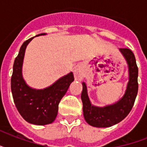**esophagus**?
<instances>
[{"label": "esophagus", "instance_id": "esophagus-1", "mask_svg": "<svg viewBox=\"0 0 147 147\" xmlns=\"http://www.w3.org/2000/svg\"><path fill=\"white\" fill-rule=\"evenodd\" d=\"M74 76H75V78L76 80H82L84 77V74H83L82 71L81 70L79 67H76L74 69Z\"/></svg>", "mask_w": 147, "mask_h": 147}]
</instances>
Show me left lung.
Listing matches in <instances>:
<instances>
[{
    "instance_id": "1",
    "label": "left lung",
    "mask_w": 147,
    "mask_h": 147,
    "mask_svg": "<svg viewBox=\"0 0 147 147\" xmlns=\"http://www.w3.org/2000/svg\"><path fill=\"white\" fill-rule=\"evenodd\" d=\"M125 58L129 70V82L123 96L113 105L96 107L92 105L88 95L87 86L82 82L81 98L83 104L84 117L89 125L95 127H109L123 121L132 109L138 92V68L134 54L129 49H120Z\"/></svg>"
}]
</instances>
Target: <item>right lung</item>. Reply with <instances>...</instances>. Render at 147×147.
<instances>
[{"label":"right lung","mask_w":147,"mask_h":147,"mask_svg":"<svg viewBox=\"0 0 147 147\" xmlns=\"http://www.w3.org/2000/svg\"><path fill=\"white\" fill-rule=\"evenodd\" d=\"M46 35L41 33L38 36ZM23 43L14 60L11 77V92L17 111L28 123L46 125L53 123L57 116L59 104L74 81L70 72L44 89H35L26 85L22 75V66L26 46L33 40Z\"/></svg>","instance_id":"add662e5"}]
</instances>
